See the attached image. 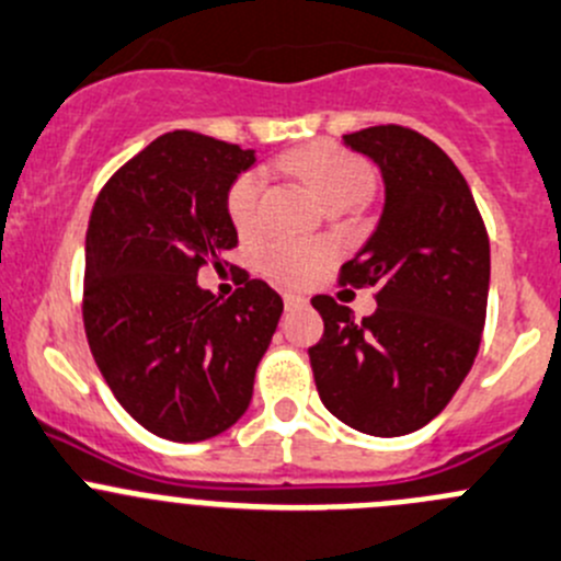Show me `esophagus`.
<instances>
[{
  "instance_id": "1",
  "label": "esophagus",
  "mask_w": 561,
  "mask_h": 561,
  "mask_svg": "<svg viewBox=\"0 0 561 561\" xmlns=\"http://www.w3.org/2000/svg\"><path fill=\"white\" fill-rule=\"evenodd\" d=\"M284 306L289 308V311H295V308H306L308 306V297L289 291V295H284Z\"/></svg>"
}]
</instances>
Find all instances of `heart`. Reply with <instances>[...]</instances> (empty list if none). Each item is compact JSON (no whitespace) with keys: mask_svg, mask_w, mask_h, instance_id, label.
<instances>
[{"mask_svg":"<svg viewBox=\"0 0 561 561\" xmlns=\"http://www.w3.org/2000/svg\"><path fill=\"white\" fill-rule=\"evenodd\" d=\"M289 173L306 181L313 195L328 204L335 197H355L364 201L371 190V170L364 159L344 151L330 142L300 148L295 153H286L280 159ZM261 190H264V175L261 170H248L237 175L228 190L226 209L233 228L242 237L259 231L261 226ZM333 259V248L328 242H306V239H272L261 248L259 266L270 280L280 286H306L324 270V264Z\"/></svg>","mask_w":561,"mask_h":561,"instance_id":"b5f03b06","label":"heart"}]
</instances>
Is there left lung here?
I'll return each instance as SVG.
<instances>
[{"mask_svg":"<svg viewBox=\"0 0 561 561\" xmlns=\"http://www.w3.org/2000/svg\"><path fill=\"white\" fill-rule=\"evenodd\" d=\"M344 146L380 168L382 215L339 284L375 286L377 311L355 322L317 295L324 333L308 350L324 408L366 435L397 437L430 424L471 371L482 341L490 239L468 181L424 135L369 126Z\"/></svg>","mask_w":561,"mask_h":561,"instance_id":"left-lung-1","label":"left lung"}]
</instances>
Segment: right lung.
<instances>
[{
    "label": "right lung",
    "instance_id": "1",
    "mask_svg": "<svg viewBox=\"0 0 561 561\" xmlns=\"http://www.w3.org/2000/svg\"><path fill=\"white\" fill-rule=\"evenodd\" d=\"M255 151L168 131L99 192L84 237V333L126 413L179 444L237 424L284 300L244 280L228 300L197 286V270L237 248L226 209Z\"/></svg>",
    "mask_w": 561,
    "mask_h": 561
}]
</instances>
